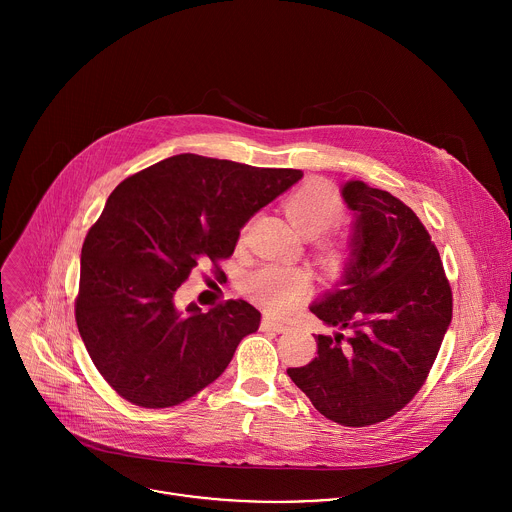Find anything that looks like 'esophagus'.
<instances>
[{
    "label": "esophagus",
    "instance_id": "1",
    "mask_svg": "<svg viewBox=\"0 0 512 512\" xmlns=\"http://www.w3.org/2000/svg\"><path fill=\"white\" fill-rule=\"evenodd\" d=\"M261 330L281 334V332H287L289 328H287L285 324H279V322H273V320H269V318H263V322H261Z\"/></svg>",
    "mask_w": 512,
    "mask_h": 512
}]
</instances>
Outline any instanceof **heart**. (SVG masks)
I'll return each instance as SVG.
<instances>
[{"mask_svg":"<svg viewBox=\"0 0 512 512\" xmlns=\"http://www.w3.org/2000/svg\"><path fill=\"white\" fill-rule=\"evenodd\" d=\"M285 214L304 235L316 237L324 233L344 210V202L334 186L322 180H310L289 192L285 198ZM322 249L332 263L346 257V245L340 241H322ZM247 294L275 316L294 310L310 291V273L302 267L267 265L247 279Z\"/></svg>","mask_w":512,"mask_h":512,"instance_id":"b5f03b06","label":"heart"}]
</instances>
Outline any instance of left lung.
<instances>
[{
  "instance_id": "8db88e82",
  "label": "left lung",
  "mask_w": 512,
  "mask_h": 512,
  "mask_svg": "<svg viewBox=\"0 0 512 512\" xmlns=\"http://www.w3.org/2000/svg\"><path fill=\"white\" fill-rule=\"evenodd\" d=\"M340 194L354 212L350 253L310 312L352 334H318V356L287 375L324 417L364 427L401 411L425 383L452 322V289L407 204L362 180Z\"/></svg>"
}]
</instances>
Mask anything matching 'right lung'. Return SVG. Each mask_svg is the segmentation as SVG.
Listing matches in <instances>:
<instances>
[{
  "label": "right lung",
  "instance_id": "obj_1",
  "mask_svg": "<svg viewBox=\"0 0 512 512\" xmlns=\"http://www.w3.org/2000/svg\"><path fill=\"white\" fill-rule=\"evenodd\" d=\"M302 170L178 154L123 180L81 251L77 326L103 379L129 403L172 407L221 377L261 314L245 300L180 308L190 271L233 255L249 218Z\"/></svg>",
  "mask_w": 512,
  "mask_h": 512
}]
</instances>
